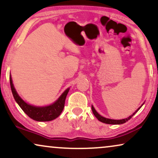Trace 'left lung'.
Masks as SVG:
<instances>
[{"label": "left lung", "mask_w": 158, "mask_h": 158, "mask_svg": "<svg viewBox=\"0 0 158 158\" xmlns=\"http://www.w3.org/2000/svg\"><path fill=\"white\" fill-rule=\"evenodd\" d=\"M143 104H144V103H143ZM143 104H142V105H143ZM142 105L141 106H139V108H138L137 111H136L135 112H134L133 114H131V115L129 116V117H127L126 118H123V119H119V120L111 119V118H107L103 117V116H101L100 114H99L98 112L96 111V109H94V106H93V105H92L91 108H92V111H93V113H94V116H96V117L98 118V120L100 121V122H103V123H105V124H124V123H125V122H127V121L130 119V118L132 117V116L135 115V114L137 113L138 111H139V110L140 109V108L142 106Z\"/></svg>", "instance_id": "left-lung-1"}]
</instances>
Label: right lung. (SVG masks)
I'll list each match as a JSON object with an SVG mask.
<instances>
[{
	"mask_svg": "<svg viewBox=\"0 0 158 158\" xmlns=\"http://www.w3.org/2000/svg\"><path fill=\"white\" fill-rule=\"evenodd\" d=\"M10 85L14 98L16 103H18L21 109L24 111V113L29 116L32 119L37 122H49L55 119L62 113L64 106V101L67 95H68L70 88L66 89L62 93L55 102L46 106H36L26 103L20 96L15 89L13 84L11 75H10Z\"/></svg>",
	"mask_w": 158,
	"mask_h": 158,
	"instance_id": "obj_1",
	"label": "right lung"
}]
</instances>
